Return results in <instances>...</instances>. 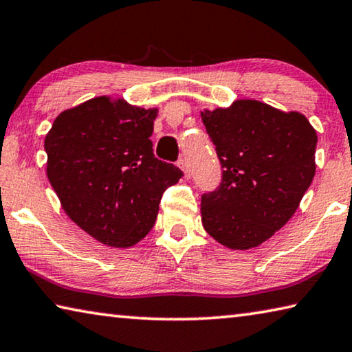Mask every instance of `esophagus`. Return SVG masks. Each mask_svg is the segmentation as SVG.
Listing matches in <instances>:
<instances>
[{
  "mask_svg": "<svg viewBox=\"0 0 352 352\" xmlns=\"http://www.w3.org/2000/svg\"><path fill=\"white\" fill-rule=\"evenodd\" d=\"M178 168L183 170L184 178H189L190 177V170H189V166H188L186 160H180V162H178Z\"/></svg>",
  "mask_w": 352,
  "mask_h": 352,
  "instance_id": "34e87169",
  "label": "esophagus"
}]
</instances>
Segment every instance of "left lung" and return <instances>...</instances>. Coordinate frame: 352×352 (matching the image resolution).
I'll list each match as a JSON object with an SVG mask.
<instances>
[{
    "label": "left lung",
    "instance_id": "obj_1",
    "mask_svg": "<svg viewBox=\"0 0 352 352\" xmlns=\"http://www.w3.org/2000/svg\"><path fill=\"white\" fill-rule=\"evenodd\" d=\"M222 164V183L201 195V223L214 241L250 250L281 230L315 175L317 132L300 111L254 99L200 111Z\"/></svg>",
    "mask_w": 352,
    "mask_h": 352
}]
</instances>
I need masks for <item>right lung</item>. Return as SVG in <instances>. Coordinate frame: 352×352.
Returning <instances> with one entry per match:
<instances>
[{"mask_svg": "<svg viewBox=\"0 0 352 352\" xmlns=\"http://www.w3.org/2000/svg\"><path fill=\"white\" fill-rule=\"evenodd\" d=\"M158 109L93 98L58 115L45 136L46 175L63 211L107 247L129 248L152 230L166 189L183 172L155 158Z\"/></svg>", "mask_w": 352, "mask_h": 352, "instance_id": "obj_1", "label": "right lung"}]
</instances>
